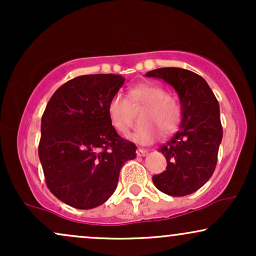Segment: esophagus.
Segmentation results:
<instances>
[{
    "label": "esophagus",
    "mask_w": 256,
    "mask_h": 256,
    "mask_svg": "<svg viewBox=\"0 0 256 256\" xmlns=\"http://www.w3.org/2000/svg\"><path fill=\"white\" fill-rule=\"evenodd\" d=\"M136 154H137V156H146V155L148 154V150H146V149L138 148L136 150Z\"/></svg>",
    "instance_id": "34e87169"
}]
</instances>
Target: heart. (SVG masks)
Listing matches in <instances>:
<instances>
[{"label": "heart", "instance_id": "1", "mask_svg": "<svg viewBox=\"0 0 256 256\" xmlns=\"http://www.w3.org/2000/svg\"><path fill=\"white\" fill-rule=\"evenodd\" d=\"M132 107H146L140 122L146 125L130 134V140L140 144H149L156 140L160 134L157 126L164 134H170L178 128L182 119L179 104L174 100L167 98L162 88L152 83H140L130 88L128 98L116 92L108 101V118L120 134H126L130 128Z\"/></svg>", "mask_w": 256, "mask_h": 256}]
</instances>
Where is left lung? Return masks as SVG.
<instances>
[{
  "label": "left lung",
  "instance_id": "8db88e82",
  "mask_svg": "<svg viewBox=\"0 0 256 256\" xmlns=\"http://www.w3.org/2000/svg\"><path fill=\"white\" fill-rule=\"evenodd\" d=\"M162 79L177 91L182 122L158 150L166 158V171L152 176V183L170 196L198 192L212 177L222 138L218 100L201 76L178 67H164L146 73Z\"/></svg>",
  "mask_w": 256,
  "mask_h": 256
}]
</instances>
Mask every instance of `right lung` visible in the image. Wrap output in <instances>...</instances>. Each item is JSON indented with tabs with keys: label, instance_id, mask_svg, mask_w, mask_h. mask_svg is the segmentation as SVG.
<instances>
[{
	"label": "right lung",
	"instance_id": "1",
	"mask_svg": "<svg viewBox=\"0 0 256 256\" xmlns=\"http://www.w3.org/2000/svg\"><path fill=\"white\" fill-rule=\"evenodd\" d=\"M124 82L118 74L79 76L46 104L38 155L46 186L71 207L104 204L116 192L120 168L136 158V146L116 134L107 113Z\"/></svg>",
	"mask_w": 256,
	"mask_h": 256
}]
</instances>
